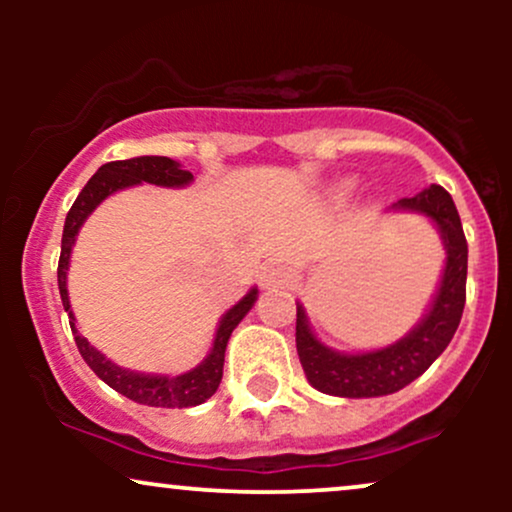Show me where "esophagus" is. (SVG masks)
Listing matches in <instances>:
<instances>
[{
  "label": "esophagus",
  "instance_id": "esophagus-1",
  "mask_svg": "<svg viewBox=\"0 0 512 512\" xmlns=\"http://www.w3.org/2000/svg\"><path fill=\"white\" fill-rule=\"evenodd\" d=\"M289 279H291V267L284 262H269L260 272V281L264 289H279V286H284Z\"/></svg>",
  "mask_w": 512,
  "mask_h": 512
}]
</instances>
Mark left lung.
<instances>
[{"mask_svg":"<svg viewBox=\"0 0 512 512\" xmlns=\"http://www.w3.org/2000/svg\"><path fill=\"white\" fill-rule=\"evenodd\" d=\"M397 207L414 209L431 216L443 233L448 248L443 281L431 313L402 342L370 354L346 356L322 346L305 322L303 308H296V349L308 383L325 395L337 397H380L402 390L411 380L426 373L450 344L452 334L462 320L467 301V238H464L460 214L450 192L431 185L421 195L399 199Z\"/></svg>","mask_w":512,"mask_h":512,"instance_id":"obj_1","label":"left lung"}]
</instances>
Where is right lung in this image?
<instances>
[{
  "mask_svg": "<svg viewBox=\"0 0 512 512\" xmlns=\"http://www.w3.org/2000/svg\"><path fill=\"white\" fill-rule=\"evenodd\" d=\"M192 180L190 170H182L178 163L170 161L166 156H139V158H127V161H110L105 166L98 168V173L86 182L84 190L79 192V197L74 199L72 209H69L67 221H64V233H62V252H60V264H57V284H60V296L64 303V310L69 313V327L74 332V342L79 354L84 356L88 368L103 380L105 385L113 387L115 392L125 395L127 399H134L139 404H149V407H170V409H182V407H195V404L207 402V399L219 390L221 375H223V356H226V344L231 332L236 330L238 322L248 315L257 298V289H252L248 296L243 298L238 305H233L226 315H223L219 332H216L214 349L207 356V361L202 366H197L190 373L178 375V378H161V375H142V373H129V370L117 368L115 363H110L101 351L93 349L86 342V337H81L79 330L74 327V315L69 310V296H67V267H69V252H72L74 238L79 233L81 223L86 221V216L91 214L105 197L113 195L115 190L122 187L137 185V182H151V185H163V187H180L187 185Z\"/></svg>",
  "mask_w": 512,
  "mask_h": 512,
  "instance_id": "obj_1",
  "label": "right lung"
}]
</instances>
